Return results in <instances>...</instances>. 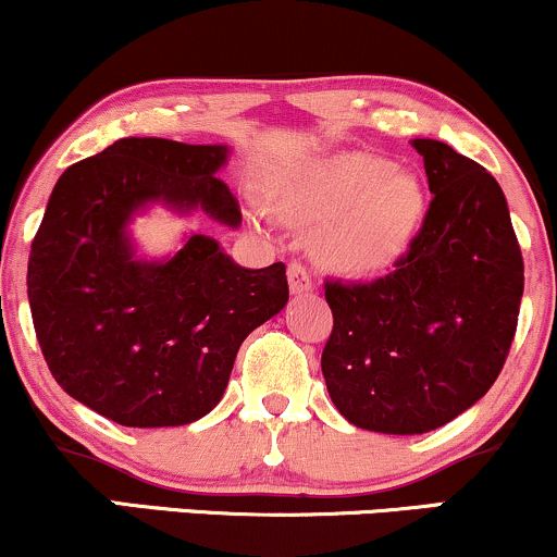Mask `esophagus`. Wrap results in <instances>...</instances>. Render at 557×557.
I'll list each match as a JSON object with an SVG mask.
<instances>
[{
  "instance_id": "esophagus-1",
  "label": "esophagus",
  "mask_w": 557,
  "mask_h": 557,
  "mask_svg": "<svg viewBox=\"0 0 557 557\" xmlns=\"http://www.w3.org/2000/svg\"><path fill=\"white\" fill-rule=\"evenodd\" d=\"M287 283H290V290L293 293H309L311 287H314V280H311V272L306 270V264H300V261H290L287 264Z\"/></svg>"
}]
</instances>
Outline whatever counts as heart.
Returning <instances> with one entry per match:
<instances>
[{"instance_id": "b5f03b06", "label": "heart", "mask_w": 557, "mask_h": 557, "mask_svg": "<svg viewBox=\"0 0 557 557\" xmlns=\"http://www.w3.org/2000/svg\"><path fill=\"white\" fill-rule=\"evenodd\" d=\"M280 212L324 225L317 253L332 270L374 274L395 264L424 220V185L389 159L343 151L290 170L274 188Z\"/></svg>"}]
</instances>
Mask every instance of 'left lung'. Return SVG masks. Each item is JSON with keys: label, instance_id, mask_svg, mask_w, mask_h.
Here are the masks:
<instances>
[{"label": "left lung", "instance_id": "obj_1", "mask_svg": "<svg viewBox=\"0 0 557 557\" xmlns=\"http://www.w3.org/2000/svg\"><path fill=\"white\" fill-rule=\"evenodd\" d=\"M432 201L411 246L372 283L324 280L330 398L350 424L424 434L471 408L508 359L523 296L503 188L443 140L417 138Z\"/></svg>", "mask_w": 557, "mask_h": 557}]
</instances>
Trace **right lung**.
Returning a JSON list of instances; mask_svg holds the SVG:
<instances>
[{"instance_id": "add662e5", "label": "right lung", "mask_w": 557, "mask_h": 557, "mask_svg": "<svg viewBox=\"0 0 557 557\" xmlns=\"http://www.w3.org/2000/svg\"><path fill=\"white\" fill-rule=\"evenodd\" d=\"M225 146L120 138L57 181L28 257V300L57 385L123 426H181L225 393L248 332L287 304L285 264L243 270L190 235L168 261L133 259L138 207H201L240 225L216 170Z\"/></svg>"}]
</instances>
